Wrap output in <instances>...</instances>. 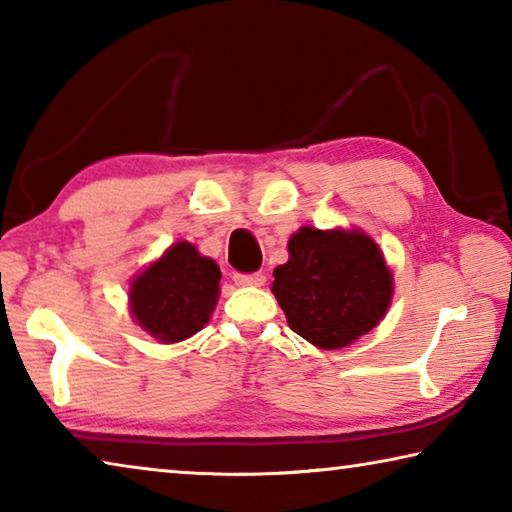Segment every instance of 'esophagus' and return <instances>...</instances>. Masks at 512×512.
Instances as JSON below:
<instances>
[{
    "mask_svg": "<svg viewBox=\"0 0 512 512\" xmlns=\"http://www.w3.org/2000/svg\"><path fill=\"white\" fill-rule=\"evenodd\" d=\"M266 282V275L264 273H250V275H235V284L237 287H262Z\"/></svg>",
    "mask_w": 512,
    "mask_h": 512,
    "instance_id": "esophagus-1",
    "label": "esophagus"
}]
</instances>
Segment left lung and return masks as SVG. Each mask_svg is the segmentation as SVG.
Masks as SVG:
<instances>
[{
    "label": "left lung",
    "mask_w": 512,
    "mask_h": 512,
    "mask_svg": "<svg viewBox=\"0 0 512 512\" xmlns=\"http://www.w3.org/2000/svg\"><path fill=\"white\" fill-rule=\"evenodd\" d=\"M287 248L271 291L293 332L320 350H339L381 323L395 284L375 239L359 228L302 225Z\"/></svg>",
    "instance_id": "left-lung-1"
}]
</instances>
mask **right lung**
<instances>
[{
    "instance_id": "right-lung-1",
    "label": "right lung",
    "mask_w": 512,
    "mask_h": 512,
    "mask_svg": "<svg viewBox=\"0 0 512 512\" xmlns=\"http://www.w3.org/2000/svg\"><path fill=\"white\" fill-rule=\"evenodd\" d=\"M221 268L189 241H176L131 280L128 307L135 325L171 345L210 323L221 293Z\"/></svg>"
}]
</instances>
